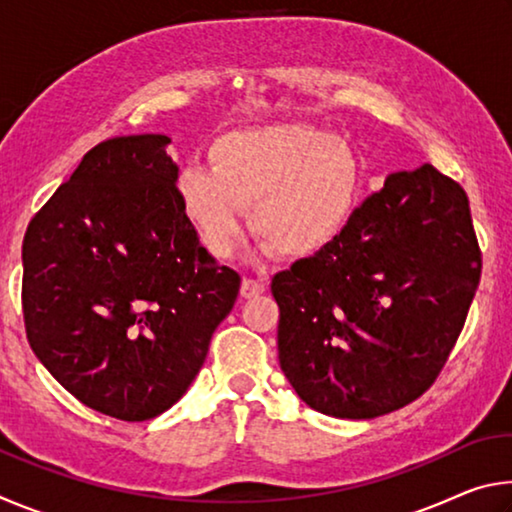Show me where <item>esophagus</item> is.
I'll return each mask as SVG.
<instances>
[{
	"label": "esophagus",
	"instance_id": "obj_1",
	"mask_svg": "<svg viewBox=\"0 0 512 512\" xmlns=\"http://www.w3.org/2000/svg\"><path fill=\"white\" fill-rule=\"evenodd\" d=\"M266 284L262 280H253V277H244V282H241V296L244 298H255L259 293H264Z\"/></svg>",
	"mask_w": 512,
	"mask_h": 512
}]
</instances>
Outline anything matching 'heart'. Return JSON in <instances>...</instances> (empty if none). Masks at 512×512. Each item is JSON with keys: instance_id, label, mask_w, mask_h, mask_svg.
Instances as JSON below:
<instances>
[{"instance_id": "obj_1", "label": "heart", "mask_w": 512, "mask_h": 512, "mask_svg": "<svg viewBox=\"0 0 512 512\" xmlns=\"http://www.w3.org/2000/svg\"><path fill=\"white\" fill-rule=\"evenodd\" d=\"M205 167H185L176 194L187 221L214 257L250 230L284 259H307L345 230L357 205L361 169L350 146L309 124L237 128L216 137Z\"/></svg>"}]
</instances>
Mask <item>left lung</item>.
<instances>
[{
    "instance_id": "8db88e82",
    "label": "left lung",
    "mask_w": 512,
    "mask_h": 512,
    "mask_svg": "<svg viewBox=\"0 0 512 512\" xmlns=\"http://www.w3.org/2000/svg\"><path fill=\"white\" fill-rule=\"evenodd\" d=\"M479 277L463 187L431 164L388 173L336 241L273 277L284 377L332 418L402 409L445 366Z\"/></svg>"
}]
</instances>
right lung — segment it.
Instances as JSON below:
<instances>
[{
  "label": "right lung",
  "mask_w": 512,
  "mask_h": 512,
  "mask_svg": "<svg viewBox=\"0 0 512 512\" xmlns=\"http://www.w3.org/2000/svg\"><path fill=\"white\" fill-rule=\"evenodd\" d=\"M169 144L146 133L94 146L22 244L31 350L76 400L126 422L187 393L241 284L187 221Z\"/></svg>",
  "instance_id": "right-lung-1"
}]
</instances>
